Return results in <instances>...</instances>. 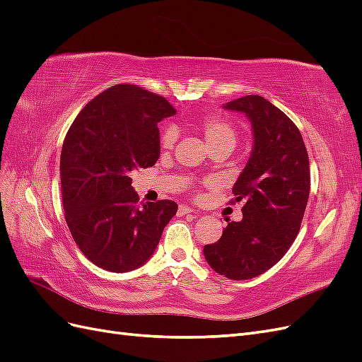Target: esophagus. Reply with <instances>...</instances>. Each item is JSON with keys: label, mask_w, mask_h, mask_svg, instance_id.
<instances>
[{"label": "esophagus", "mask_w": 362, "mask_h": 362, "mask_svg": "<svg viewBox=\"0 0 362 362\" xmlns=\"http://www.w3.org/2000/svg\"><path fill=\"white\" fill-rule=\"evenodd\" d=\"M190 213H194V210H193L192 206H187V205H180L178 214H190Z\"/></svg>", "instance_id": "esophagus-1"}]
</instances>
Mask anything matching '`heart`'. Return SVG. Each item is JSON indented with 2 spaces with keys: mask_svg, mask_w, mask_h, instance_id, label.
Wrapping results in <instances>:
<instances>
[{
  "mask_svg": "<svg viewBox=\"0 0 362 362\" xmlns=\"http://www.w3.org/2000/svg\"><path fill=\"white\" fill-rule=\"evenodd\" d=\"M202 133L206 141L208 149L218 148V146H228L234 149L237 144V131L231 122L226 119L218 116H208L204 119L201 125ZM175 140H177V133L172 128L166 129L160 137V146L163 151L172 149Z\"/></svg>",
  "mask_w": 362,
  "mask_h": 362,
  "instance_id": "obj_1",
  "label": "heart"
}]
</instances>
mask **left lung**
<instances>
[{"mask_svg":"<svg viewBox=\"0 0 362 362\" xmlns=\"http://www.w3.org/2000/svg\"><path fill=\"white\" fill-rule=\"evenodd\" d=\"M223 108L246 116L254 145L233 187L235 201H245L243 218L205 245L204 257L218 275L243 281L275 266L293 245L310 196V161L298 127L262 96L238 98Z\"/></svg>","mask_w":362,"mask_h":362,"instance_id":"left-lung-1","label":"left lung"}]
</instances>
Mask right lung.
I'll return each mask as SVG.
<instances>
[{
    "mask_svg": "<svg viewBox=\"0 0 362 362\" xmlns=\"http://www.w3.org/2000/svg\"><path fill=\"white\" fill-rule=\"evenodd\" d=\"M175 115L164 98L117 84L87 104L60 156L64 218L87 259L108 272L144 266L177 214L173 201L137 205L131 172L160 157L158 122Z\"/></svg>",
    "mask_w": 362,
    "mask_h": 362,
    "instance_id": "1",
    "label": "right lung"
}]
</instances>
